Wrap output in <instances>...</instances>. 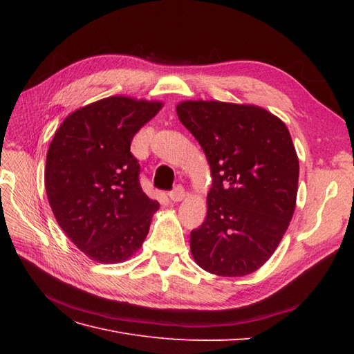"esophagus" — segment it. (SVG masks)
<instances>
[{
  "label": "esophagus",
  "mask_w": 354,
  "mask_h": 354,
  "mask_svg": "<svg viewBox=\"0 0 354 354\" xmlns=\"http://www.w3.org/2000/svg\"><path fill=\"white\" fill-rule=\"evenodd\" d=\"M185 195H186V192H185V187L183 186H176L173 190L169 192V199L173 201V202H180L181 199L185 198Z\"/></svg>",
  "instance_id": "34e87169"
}]
</instances>
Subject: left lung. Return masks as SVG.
Segmentation results:
<instances>
[{"instance_id": "left-lung-1", "label": "left lung", "mask_w": 354, "mask_h": 354, "mask_svg": "<svg viewBox=\"0 0 354 354\" xmlns=\"http://www.w3.org/2000/svg\"><path fill=\"white\" fill-rule=\"evenodd\" d=\"M180 122L211 167L207 218L190 232L203 270L245 276L270 259L295 209L298 158L286 125L259 106L181 102Z\"/></svg>"}]
</instances>
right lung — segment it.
<instances>
[{
  "instance_id": "obj_1",
  "label": "right lung",
  "mask_w": 354,
  "mask_h": 354,
  "mask_svg": "<svg viewBox=\"0 0 354 354\" xmlns=\"http://www.w3.org/2000/svg\"><path fill=\"white\" fill-rule=\"evenodd\" d=\"M162 108L115 95L72 112L50 143L46 190L66 236L99 263H122L140 250L158 201L140 186L134 134Z\"/></svg>"
}]
</instances>
